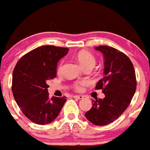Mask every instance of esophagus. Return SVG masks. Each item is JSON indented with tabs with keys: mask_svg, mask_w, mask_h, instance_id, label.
<instances>
[{
	"mask_svg": "<svg viewBox=\"0 0 150 150\" xmlns=\"http://www.w3.org/2000/svg\"><path fill=\"white\" fill-rule=\"evenodd\" d=\"M75 98H77V99H82L84 98L83 96H81V95H79V96H77V95H75V96H73Z\"/></svg>",
	"mask_w": 150,
	"mask_h": 150,
	"instance_id": "obj_1",
	"label": "esophagus"
}]
</instances>
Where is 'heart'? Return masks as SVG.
I'll return each mask as SVG.
<instances>
[{"mask_svg": "<svg viewBox=\"0 0 150 150\" xmlns=\"http://www.w3.org/2000/svg\"><path fill=\"white\" fill-rule=\"evenodd\" d=\"M77 59L79 61V62L80 63L81 66L83 68H87V67L92 66L94 67L95 64H96V58H95L94 55L89 52L87 51H81L79 52L77 54ZM62 63L63 62L59 64L58 67V71H60L62 68ZM86 85V82L85 81H78L75 84V88L78 91H81L83 87Z\"/></svg>", "mask_w": 150, "mask_h": 150, "instance_id": "1", "label": "heart"}]
</instances>
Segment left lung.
Here are the masks:
<instances>
[{"mask_svg":"<svg viewBox=\"0 0 150 150\" xmlns=\"http://www.w3.org/2000/svg\"><path fill=\"white\" fill-rule=\"evenodd\" d=\"M95 49L103 54L104 77L97 82L96 89H102L104 98H96L86 112V119L96 126L112 122L129 105L136 89L134 67L127 55L109 46H98Z\"/></svg>","mask_w":150,"mask_h":150,"instance_id":"8db88e82","label":"left lung"}]
</instances>
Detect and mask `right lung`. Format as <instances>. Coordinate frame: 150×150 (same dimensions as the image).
I'll use <instances>...</instances> for the list:
<instances>
[{
	"label": "right lung",
	"mask_w": 150,
	"mask_h": 150,
	"mask_svg": "<svg viewBox=\"0 0 150 150\" xmlns=\"http://www.w3.org/2000/svg\"><path fill=\"white\" fill-rule=\"evenodd\" d=\"M68 47L44 45L20 58L12 75V92L24 115L38 125L51 123L60 113L66 97L49 98L47 81L57 76L58 61Z\"/></svg>",
	"instance_id": "obj_1"
}]
</instances>
